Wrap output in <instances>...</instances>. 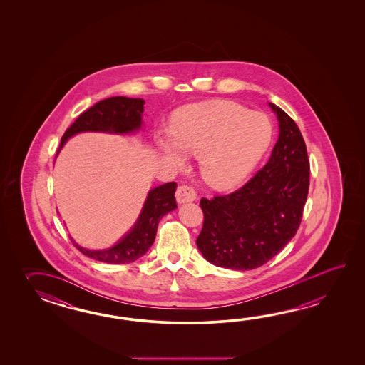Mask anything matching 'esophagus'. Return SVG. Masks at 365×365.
<instances>
[{"instance_id": "34e87169", "label": "esophagus", "mask_w": 365, "mask_h": 365, "mask_svg": "<svg viewBox=\"0 0 365 365\" xmlns=\"http://www.w3.org/2000/svg\"><path fill=\"white\" fill-rule=\"evenodd\" d=\"M176 200L180 205L186 202H193L197 200V193L192 186L181 185L176 190Z\"/></svg>"}]
</instances>
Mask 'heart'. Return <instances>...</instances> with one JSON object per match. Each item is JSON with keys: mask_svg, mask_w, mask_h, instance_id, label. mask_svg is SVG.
Here are the masks:
<instances>
[{"mask_svg": "<svg viewBox=\"0 0 365 365\" xmlns=\"http://www.w3.org/2000/svg\"><path fill=\"white\" fill-rule=\"evenodd\" d=\"M170 135L158 145L172 163L182 165L185 154L200 155V170L209 184L232 187L245 179L270 146L274 126L264 112L232 101H210L180 109Z\"/></svg>", "mask_w": 365, "mask_h": 365, "instance_id": "b5f03b06", "label": "heart"}]
</instances>
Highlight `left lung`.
Instances as JSON below:
<instances>
[{
	"label": "left lung",
	"instance_id": "obj_1",
	"mask_svg": "<svg viewBox=\"0 0 365 365\" xmlns=\"http://www.w3.org/2000/svg\"><path fill=\"white\" fill-rule=\"evenodd\" d=\"M279 138L262 170L245 185L200 202L203 225L197 247L215 266L252 270L270 261L295 236L309 190V159L300 129L270 103Z\"/></svg>",
	"mask_w": 365,
	"mask_h": 365
}]
</instances>
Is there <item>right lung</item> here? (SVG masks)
Instances as JSON below:
<instances>
[{"instance_id": "right-lung-1", "label": "right lung", "mask_w": 365, "mask_h": 365, "mask_svg": "<svg viewBox=\"0 0 365 365\" xmlns=\"http://www.w3.org/2000/svg\"><path fill=\"white\" fill-rule=\"evenodd\" d=\"M143 99H132L126 96H113L98 101L91 108L81 113L62 135L60 148L71 135L81 132L132 133L142 125ZM57 151V154H58ZM176 182H167L148 192L137 223L129 233L112 248L104 250H88L82 248L76 241L73 244L81 253L107 264H130L143 256L155 240L156 230L160 219L172 210L176 209Z\"/></svg>"}]
</instances>
